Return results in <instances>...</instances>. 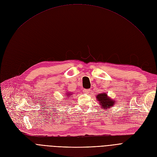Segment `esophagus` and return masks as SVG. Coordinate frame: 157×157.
Instances as JSON below:
<instances>
[{"instance_id": "34e87169", "label": "esophagus", "mask_w": 157, "mask_h": 157, "mask_svg": "<svg viewBox=\"0 0 157 157\" xmlns=\"http://www.w3.org/2000/svg\"><path fill=\"white\" fill-rule=\"evenodd\" d=\"M90 91V90H88V89H84L83 90V92L84 93H89Z\"/></svg>"}]
</instances>
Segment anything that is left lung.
<instances>
[{
    "mask_svg": "<svg viewBox=\"0 0 157 157\" xmlns=\"http://www.w3.org/2000/svg\"><path fill=\"white\" fill-rule=\"evenodd\" d=\"M96 99L98 102L99 104L101 105L102 109H109L113 108V106L117 103L115 99H112L109 97L107 93H101L96 96Z\"/></svg>",
    "mask_w": 157,
    "mask_h": 157,
    "instance_id": "left-lung-1",
    "label": "left lung"
}]
</instances>
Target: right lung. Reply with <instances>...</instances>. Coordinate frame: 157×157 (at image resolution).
I'll return each instance as SVG.
<instances>
[{
	"instance_id": "right-lung-1",
	"label": "right lung",
	"mask_w": 157,
	"mask_h": 157,
	"mask_svg": "<svg viewBox=\"0 0 157 157\" xmlns=\"http://www.w3.org/2000/svg\"><path fill=\"white\" fill-rule=\"evenodd\" d=\"M66 92H67V93H66V96H67V97H66L67 98H68V97H71V96L73 95V93H71V92H69V91H66Z\"/></svg>"
}]
</instances>
